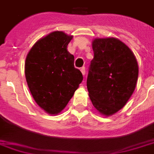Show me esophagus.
Wrapping results in <instances>:
<instances>
[{"instance_id": "esophagus-1", "label": "esophagus", "mask_w": 154, "mask_h": 154, "mask_svg": "<svg viewBox=\"0 0 154 154\" xmlns=\"http://www.w3.org/2000/svg\"><path fill=\"white\" fill-rule=\"evenodd\" d=\"M81 72H82V75L84 76L85 74H86V68H85V66H82V67L81 68Z\"/></svg>"}]
</instances>
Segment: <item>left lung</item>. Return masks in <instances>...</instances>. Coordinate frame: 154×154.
Segmentation results:
<instances>
[{
  "label": "left lung",
  "mask_w": 154,
  "mask_h": 154,
  "mask_svg": "<svg viewBox=\"0 0 154 154\" xmlns=\"http://www.w3.org/2000/svg\"><path fill=\"white\" fill-rule=\"evenodd\" d=\"M92 49L87 80L89 97L97 110L110 116L125 106L136 88L137 60L128 46L112 37L95 39Z\"/></svg>",
  "instance_id": "left-lung-1"
}]
</instances>
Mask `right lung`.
<instances>
[{
    "mask_svg": "<svg viewBox=\"0 0 154 154\" xmlns=\"http://www.w3.org/2000/svg\"><path fill=\"white\" fill-rule=\"evenodd\" d=\"M72 36L53 32L32 47L25 63L30 92L40 107L57 114L66 107L83 79L74 66V56L67 51Z\"/></svg>",
    "mask_w": 154,
    "mask_h": 154,
    "instance_id": "obj_1",
    "label": "right lung"
}]
</instances>
